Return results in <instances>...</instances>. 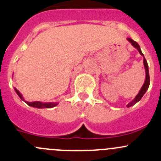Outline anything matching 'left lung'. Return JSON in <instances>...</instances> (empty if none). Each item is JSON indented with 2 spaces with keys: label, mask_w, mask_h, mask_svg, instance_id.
<instances>
[{
  "label": "left lung",
  "mask_w": 161,
  "mask_h": 161,
  "mask_svg": "<svg viewBox=\"0 0 161 161\" xmlns=\"http://www.w3.org/2000/svg\"><path fill=\"white\" fill-rule=\"evenodd\" d=\"M127 40L130 42V44H131L132 46H133L135 48V49H138V51L139 52V53L141 54V55L143 57H144V55H143V53H142L141 49H140L139 45H138V43L136 42H135L134 40H132L131 38H130V37H128V38H127ZM143 64H144L145 71H146V80H145L144 84H143V86H142V88H141V90H140L139 93H138V94H137V96L135 97V98H134V100H132V101H130V102L129 103V104L127 105V107H128V108L130 107V106H133L134 104H135L137 102H138V101H139L140 100L142 99V97H143V95H144L145 93H146V92L147 91L148 88H149V82H150V80H149V66H148L147 61H146V58H145V57H144V59H143Z\"/></svg>",
  "instance_id": "obj_1"
}]
</instances>
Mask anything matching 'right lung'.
Returning <instances> with one entry per match:
<instances>
[{"instance_id": "right-lung-1", "label": "right lung", "mask_w": 161, "mask_h": 161, "mask_svg": "<svg viewBox=\"0 0 161 161\" xmlns=\"http://www.w3.org/2000/svg\"><path fill=\"white\" fill-rule=\"evenodd\" d=\"M15 90V93L18 94V96L19 97L20 99L22 101H25L26 104H28L29 106H31V107L34 108H53L56 107V106L58 104V102H48V103H43L41 102V101H34V102H28V101H26L24 100V98L23 97L22 94L20 93V92L17 90L16 88H14Z\"/></svg>"}]
</instances>
